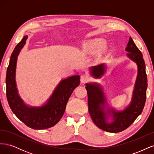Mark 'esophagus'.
Here are the masks:
<instances>
[{
  "mask_svg": "<svg viewBox=\"0 0 154 154\" xmlns=\"http://www.w3.org/2000/svg\"><path fill=\"white\" fill-rule=\"evenodd\" d=\"M88 80H89V78H88L87 76L86 75H82L81 78H80V82L83 84L87 83Z\"/></svg>",
  "mask_w": 154,
  "mask_h": 154,
  "instance_id": "obj_1",
  "label": "esophagus"
}]
</instances>
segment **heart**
Returning a JSON list of instances; mask_svg holds the SVG:
<instances>
[{
	"mask_svg": "<svg viewBox=\"0 0 154 154\" xmlns=\"http://www.w3.org/2000/svg\"><path fill=\"white\" fill-rule=\"evenodd\" d=\"M106 41L104 39L96 38L92 40L90 42H88L87 45V48L88 50L91 51H95L103 47Z\"/></svg>",
	"mask_w": 154,
	"mask_h": 154,
	"instance_id": "1",
	"label": "heart"
}]
</instances>
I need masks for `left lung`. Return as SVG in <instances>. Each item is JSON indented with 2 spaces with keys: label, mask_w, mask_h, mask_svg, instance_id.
I'll list each match as a JSON object with an SVG mask.
<instances>
[{
  "label": "left lung",
  "mask_w": 154,
  "mask_h": 154,
  "mask_svg": "<svg viewBox=\"0 0 154 154\" xmlns=\"http://www.w3.org/2000/svg\"><path fill=\"white\" fill-rule=\"evenodd\" d=\"M126 51L127 57L136 62L138 67V74L135 83L132 98L130 104L123 110L116 111L114 109H105L106 100L104 92L97 83H86L85 88L88 95V112L93 122L100 129L111 133H117L127 129L140 115L143 110L146 98L147 76L145 63L143 54L130 37ZM104 64L91 67V74L96 78L103 76L105 72ZM110 116L113 118L109 122Z\"/></svg>",
  "instance_id": "obj_1"
}]
</instances>
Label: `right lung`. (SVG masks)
Wrapping results in <instances>:
<instances>
[{
  "instance_id": "1",
  "label": "right lung",
  "mask_w": 154,
  "mask_h": 154,
  "mask_svg": "<svg viewBox=\"0 0 154 154\" xmlns=\"http://www.w3.org/2000/svg\"><path fill=\"white\" fill-rule=\"evenodd\" d=\"M27 36H24L14 49L7 69L6 96L13 112L27 127L35 130L46 129L58 123L74 88L80 83V76H72L62 80L56 87L46 104L37 107L26 105L18 95L15 72L17 57L24 47Z\"/></svg>"
}]
</instances>
